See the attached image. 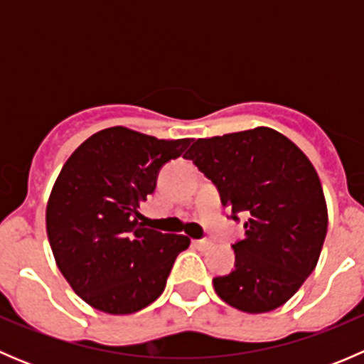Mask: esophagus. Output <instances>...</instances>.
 Returning a JSON list of instances; mask_svg holds the SVG:
<instances>
[{"label":"esophagus","instance_id":"obj_1","mask_svg":"<svg viewBox=\"0 0 364 364\" xmlns=\"http://www.w3.org/2000/svg\"><path fill=\"white\" fill-rule=\"evenodd\" d=\"M193 243V247L196 248H199V250H208V248H211V241L209 240H196V241H192Z\"/></svg>","mask_w":364,"mask_h":364}]
</instances>
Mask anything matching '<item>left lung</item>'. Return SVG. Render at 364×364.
<instances>
[{
  "instance_id": "8db88e82",
  "label": "left lung",
  "mask_w": 364,
  "mask_h": 364,
  "mask_svg": "<svg viewBox=\"0 0 364 364\" xmlns=\"http://www.w3.org/2000/svg\"><path fill=\"white\" fill-rule=\"evenodd\" d=\"M230 208L247 216L232 245L234 271L213 278L216 294L247 314L287 303L317 266L328 208L321 179L303 151L271 128L197 139L186 151Z\"/></svg>"
}]
</instances>
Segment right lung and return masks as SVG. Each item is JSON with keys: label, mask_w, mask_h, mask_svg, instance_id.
Wrapping results in <instances>:
<instances>
[{"label": "right lung", "mask_w": 364, "mask_h": 364, "mask_svg": "<svg viewBox=\"0 0 364 364\" xmlns=\"http://www.w3.org/2000/svg\"><path fill=\"white\" fill-rule=\"evenodd\" d=\"M190 142L105 128L61 168L47 204V236L61 274L97 310L124 315L151 304L190 247L186 236L148 229L139 213L160 168Z\"/></svg>", "instance_id": "obj_1"}]
</instances>
